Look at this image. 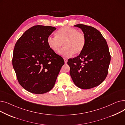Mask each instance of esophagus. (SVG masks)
Wrapping results in <instances>:
<instances>
[{"label": "esophagus", "mask_w": 125, "mask_h": 125, "mask_svg": "<svg viewBox=\"0 0 125 125\" xmlns=\"http://www.w3.org/2000/svg\"><path fill=\"white\" fill-rule=\"evenodd\" d=\"M64 62L65 64H66L67 62V59L66 58H64Z\"/></svg>", "instance_id": "obj_1"}]
</instances>
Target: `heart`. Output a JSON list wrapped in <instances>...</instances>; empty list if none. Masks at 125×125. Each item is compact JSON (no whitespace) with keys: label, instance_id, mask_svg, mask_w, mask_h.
I'll return each instance as SVG.
<instances>
[{"label":"heart","instance_id":"b5f03b06","mask_svg":"<svg viewBox=\"0 0 125 125\" xmlns=\"http://www.w3.org/2000/svg\"><path fill=\"white\" fill-rule=\"evenodd\" d=\"M56 35L49 36L47 38V43L50 49L55 52L59 51L63 43L64 47L59 52L61 56L69 57L73 54L78 55L84 48L86 37L75 28L63 27L56 32Z\"/></svg>","mask_w":125,"mask_h":125}]
</instances>
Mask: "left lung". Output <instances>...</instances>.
Returning a JSON list of instances; mask_svg holds the SVG:
<instances>
[{
	"label": "left lung",
	"instance_id": "left-lung-1",
	"mask_svg": "<svg viewBox=\"0 0 125 125\" xmlns=\"http://www.w3.org/2000/svg\"><path fill=\"white\" fill-rule=\"evenodd\" d=\"M74 26L82 29L86 37V44L79 55L68 59L70 74L78 88H93L101 84L107 76L110 62L108 47L96 28L83 24Z\"/></svg>",
	"mask_w": 125,
	"mask_h": 125
}]
</instances>
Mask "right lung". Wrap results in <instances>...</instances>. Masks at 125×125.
<instances>
[{"label":"right lung","mask_w":125,"mask_h":125,"mask_svg":"<svg viewBox=\"0 0 125 125\" xmlns=\"http://www.w3.org/2000/svg\"><path fill=\"white\" fill-rule=\"evenodd\" d=\"M56 29L34 26L26 31L15 44L12 66L19 83L30 93L41 94L51 90L64 64L63 59L47 43L48 37Z\"/></svg>","instance_id":"1"}]
</instances>
